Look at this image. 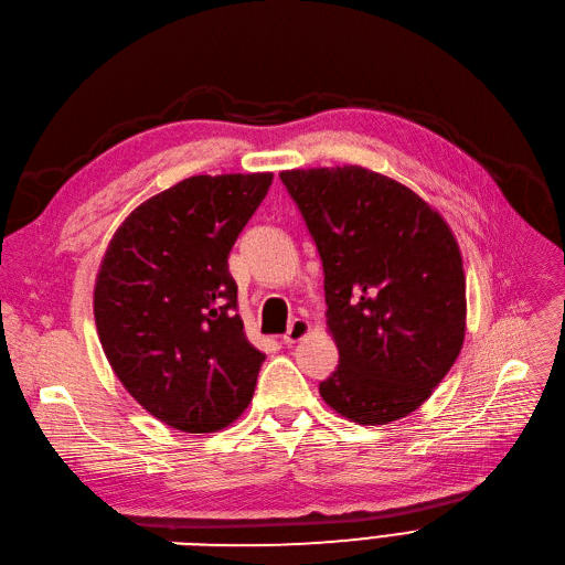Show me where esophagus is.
Listing matches in <instances>:
<instances>
[{
	"label": "esophagus",
	"instance_id": "obj_1",
	"mask_svg": "<svg viewBox=\"0 0 565 565\" xmlns=\"http://www.w3.org/2000/svg\"><path fill=\"white\" fill-rule=\"evenodd\" d=\"M309 330H311V326L305 321V318H296V321L288 326L281 341L286 343V347H290V343H298L300 339H305L309 334Z\"/></svg>",
	"mask_w": 565,
	"mask_h": 565
}]
</instances>
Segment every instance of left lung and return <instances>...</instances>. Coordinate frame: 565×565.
<instances>
[{
  "instance_id": "obj_1",
  "label": "left lung",
  "mask_w": 565,
  "mask_h": 565,
  "mask_svg": "<svg viewBox=\"0 0 565 565\" xmlns=\"http://www.w3.org/2000/svg\"><path fill=\"white\" fill-rule=\"evenodd\" d=\"M323 260L339 364L318 385L358 425L423 406L466 332V277L448 222L397 180L362 166L281 170Z\"/></svg>"
}]
</instances>
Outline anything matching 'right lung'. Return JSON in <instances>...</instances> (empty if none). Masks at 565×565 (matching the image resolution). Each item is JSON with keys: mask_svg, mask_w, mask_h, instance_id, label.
Returning a JSON list of instances; mask_svg holds the SVG:
<instances>
[{"mask_svg": "<svg viewBox=\"0 0 565 565\" xmlns=\"http://www.w3.org/2000/svg\"><path fill=\"white\" fill-rule=\"evenodd\" d=\"M273 173L193 175L140 203L115 231L94 321L115 376L163 425L207 434L254 397L265 353L244 337L228 254Z\"/></svg>", "mask_w": 565, "mask_h": 565, "instance_id": "obj_1", "label": "right lung"}]
</instances>
